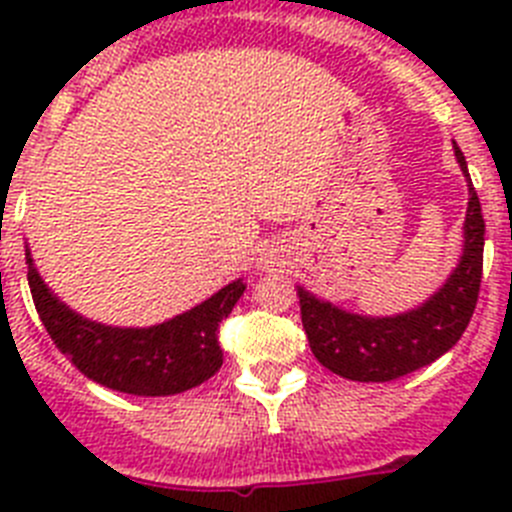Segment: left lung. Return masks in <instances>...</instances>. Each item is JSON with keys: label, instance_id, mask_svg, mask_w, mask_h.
Here are the masks:
<instances>
[{"label": "left lung", "instance_id": "left-lung-1", "mask_svg": "<svg viewBox=\"0 0 512 512\" xmlns=\"http://www.w3.org/2000/svg\"><path fill=\"white\" fill-rule=\"evenodd\" d=\"M454 156L467 179L461 256L446 282L418 307L397 315H359L343 310L297 284L302 325L312 354L325 369L354 382H392L428 366L456 346L477 305L485 251V217L472 187L467 158L454 143Z\"/></svg>", "mask_w": 512, "mask_h": 512}]
</instances>
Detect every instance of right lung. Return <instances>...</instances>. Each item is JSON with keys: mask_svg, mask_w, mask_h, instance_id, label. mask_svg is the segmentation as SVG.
Masks as SVG:
<instances>
[{"mask_svg": "<svg viewBox=\"0 0 512 512\" xmlns=\"http://www.w3.org/2000/svg\"><path fill=\"white\" fill-rule=\"evenodd\" d=\"M27 284L35 310L61 354L92 382L138 397H169L207 382L223 366L217 325L246 292L243 279L225 284L192 310L148 328H120L71 310L43 282L25 246Z\"/></svg>", "mask_w": 512, "mask_h": 512, "instance_id": "1", "label": "right lung"}]
</instances>
